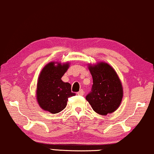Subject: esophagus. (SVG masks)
<instances>
[{"label": "esophagus", "mask_w": 154, "mask_h": 154, "mask_svg": "<svg viewBox=\"0 0 154 154\" xmlns=\"http://www.w3.org/2000/svg\"><path fill=\"white\" fill-rule=\"evenodd\" d=\"M77 94H79V95H82H82H84V90H83V89H81V90L79 91V92L77 93Z\"/></svg>", "instance_id": "obj_1"}]
</instances>
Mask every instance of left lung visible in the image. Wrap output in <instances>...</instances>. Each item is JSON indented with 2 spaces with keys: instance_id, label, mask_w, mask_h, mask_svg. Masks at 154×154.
<instances>
[{
  "instance_id": "left-lung-1",
  "label": "left lung",
  "mask_w": 154,
  "mask_h": 154,
  "mask_svg": "<svg viewBox=\"0 0 154 154\" xmlns=\"http://www.w3.org/2000/svg\"><path fill=\"white\" fill-rule=\"evenodd\" d=\"M93 79L91 91L86 99L98 114L106 116L120 106L123 86L116 70L109 64L100 62L88 66Z\"/></svg>"
}]
</instances>
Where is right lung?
<instances>
[{"label":"right lung","mask_w":154,"mask_h":154,"mask_svg":"<svg viewBox=\"0 0 154 154\" xmlns=\"http://www.w3.org/2000/svg\"><path fill=\"white\" fill-rule=\"evenodd\" d=\"M70 63L51 62L46 64L38 78L36 100L39 106L49 113H57L64 110L68 97L75 95L71 85L62 81Z\"/></svg>","instance_id":"obj_1"}]
</instances>
